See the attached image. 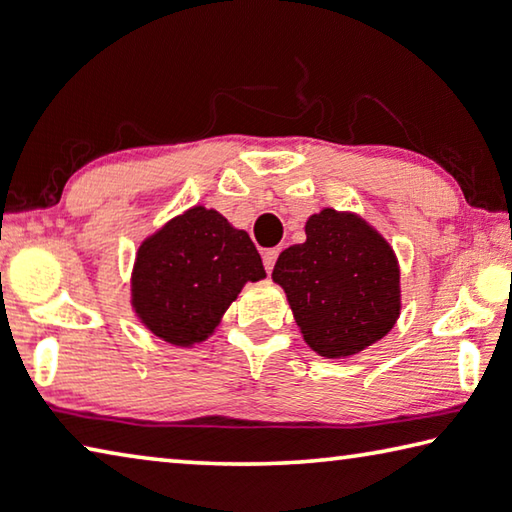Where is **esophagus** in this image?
<instances>
[{
	"mask_svg": "<svg viewBox=\"0 0 512 512\" xmlns=\"http://www.w3.org/2000/svg\"><path fill=\"white\" fill-rule=\"evenodd\" d=\"M276 258H278V249H265V252H263V263H265L267 274H272V269L276 265Z\"/></svg>",
	"mask_w": 512,
	"mask_h": 512,
	"instance_id": "1",
	"label": "esophagus"
}]
</instances>
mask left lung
<instances>
[{
	"instance_id": "left-lung-1",
	"label": "left lung",
	"mask_w": 512,
	"mask_h": 512,
	"mask_svg": "<svg viewBox=\"0 0 512 512\" xmlns=\"http://www.w3.org/2000/svg\"><path fill=\"white\" fill-rule=\"evenodd\" d=\"M305 236L278 256L272 278L285 289L305 343L327 359H345L397 323V256L363 218L334 209L310 216Z\"/></svg>"
}]
</instances>
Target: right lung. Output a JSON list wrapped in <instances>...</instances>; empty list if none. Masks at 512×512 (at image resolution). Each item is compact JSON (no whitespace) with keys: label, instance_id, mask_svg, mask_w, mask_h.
<instances>
[{"label":"right lung","instance_id":"obj_1","mask_svg":"<svg viewBox=\"0 0 512 512\" xmlns=\"http://www.w3.org/2000/svg\"><path fill=\"white\" fill-rule=\"evenodd\" d=\"M260 278L265 267L247 231L191 207L140 245L133 307L162 341L187 347L205 341L243 285Z\"/></svg>","mask_w":512,"mask_h":512}]
</instances>
